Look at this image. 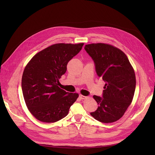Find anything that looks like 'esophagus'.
Wrapping results in <instances>:
<instances>
[{
  "label": "esophagus",
  "mask_w": 155,
  "mask_h": 155,
  "mask_svg": "<svg viewBox=\"0 0 155 155\" xmlns=\"http://www.w3.org/2000/svg\"><path fill=\"white\" fill-rule=\"evenodd\" d=\"M80 98L81 99H86L87 98V97H86V96H84V95H80Z\"/></svg>",
  "instance_id": "34e87169"
}]
</instances>
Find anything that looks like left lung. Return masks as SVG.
Wrapping results in <instances>:
<instances>
[{
	"label": "left lung",
	"mask_w": 155,
	"mask_h": 155,
	"mask_svg": "<svg viewBox=\"0 0 155 155\" xmlns=\"http://www.w3.org/2000/svg\"><path fill=\"white\" fill-rule=\"evenodd\" d=\"M85 50L93 59L97 74L106 83L102 97L94 95L98 108L91 115L103 123L118 120L131 104L136 88L134 70L126 54L105 43L86 45Z\"/></svg>",
	"instance_id": "8db88e82"
}]
</instances>
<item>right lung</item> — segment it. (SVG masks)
<instances>
[{
  "label": "right lung",
  "instance_id": "add662e5",
  "mask_svg": "<svg viewBox=\"0 0 155 155\" xmlns=\"http://www.w3.org/2000/svg\"><path fill=\"white\" fill-rule=\"evenodd\" d=\"M84 43H57L36 54L26 64L22 90L26 106L36 119L55 123L67 116L79 95L67 92L58 85L67 65Z\"/></svg>",
  "mask_w": 155,
  "mask_h": 155
}]
</instances>
